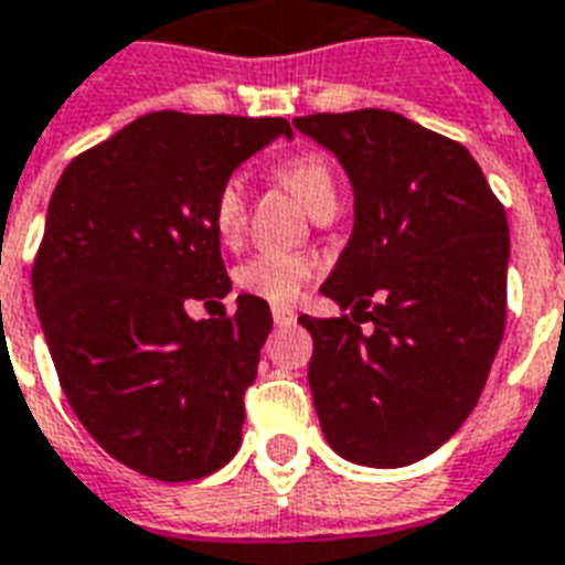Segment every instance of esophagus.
Wrapping results in <instances>:
<instances>
[{"instance_id": "34e87169", "label": "esophagus", "mask_w": 565, "mask_h": 565, "mask_svg": "<svg viewBox=\"0 0 565 565\" xmlns=\"http://www.w3.org/2000/svg\"><path fill=\"white\" fill-rule=\"evenodd\" d=\"M273 320L275 326H292L296 322V311H290V308H273Z\"/></svg>"}]
</instances>
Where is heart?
<instances>
[{
	"label": "heart",
	"mask_w": 565,
	"mask_h": 565,
	"mask_svg": "<svg viewBox=\"0 0 565 565\" xmlns=\"http://www.w3.org/2000/svg\"><path fill=\"white\" fill-rule=\"evenodd\" d=\"M278 180L299 198L305 210L317 218L326 210H338V178L329 159L320 153H299L278 166ZM213 227L222 243H236L245 227V183L243 178H227L213 198ZM313 275V264L296 252H260L236 269V284L252 296L290 305L299 299L301 287Z\"/></svg>",
	"instance_id": "obj_1"
}]
</instances>
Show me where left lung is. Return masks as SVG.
<instances>
[{
    "label": "left lung",
    "mask_w": 565,
    "mask_h": 565,
    "mask_svg": "<svg viewBox=\"0 0 565 565\" xmlns=\"http://www.w3.org/2000/svg\"><path fill=\"white\" fill-rule=\"evenodd\" d=\"M292 127L338 157L355 195L350 243L320 287L350 317H299L322 436L355 465L403 468L436 454L483 394L507 322V213L459 141L397 111Z\"/></svg>",
    "instance_id": "obj_1"
}]
</instances>
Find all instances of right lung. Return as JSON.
I'll list each match as a JSON object with an SVG mask.
<instances>
[{
  "label": "right lung",
  "mask_w": 565,
  "mask_h": 565,
  "mask_svg": "<svg viewBox=\"0 0 565 565\" xmlns=\"http://www.w3.org/2000/svg\"><path fill=\"white\" fill-rule=\"evenodd\" d=\"M292 139L284 118L153 111L64 168L32 292L64 397L132 471L183 483L243 438V394L273 331L260 296L192 320L231 292L213 198L245 159Z\"/></svg>",
  "instance_id": "add662e5"
}]
</instances>
